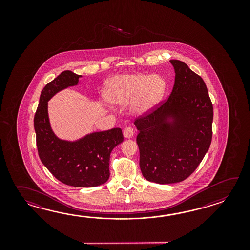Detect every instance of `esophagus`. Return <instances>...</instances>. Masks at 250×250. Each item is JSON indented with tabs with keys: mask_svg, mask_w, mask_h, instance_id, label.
<instances>
[{
	"mask_svg": "<svg viewBox=\"0 0 250 250\" xmlns=\"http://www.w3.org/2000/svg\"><path fill=\"white\" fill-rule=\"evenodd\" d=\"M134 135V131H133V128L131 127H127L124 128L123 130V136L125 138H131Z\"/></svg>",
	"mask_w": 250,
	"mask_h": 250,
	"instance_id": "obj_1",
	"label": "esophagus"
}]
</instances>
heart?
I'll return each instance as SVG.
<instances>
[{
	"mask_svg": "<svg viewBox=\"0 0 250 250\" xmlns=\"http://www.w3.org/2000/svg\"><path fill=\"white\" fill-rule=\"evenodd\" d=\"M165 89V80L159 75L122 74L106 81L103 96L112 106L126 105L133 102V112L143 115L157 106Z\"/></svg>",
	"mask_w": 250,
	"mask_h": 250,
	"instance_id": "1",
	"label": "heart"
}]
</instances>
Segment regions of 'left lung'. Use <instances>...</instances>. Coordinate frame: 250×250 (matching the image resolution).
<instances>
[{"label":"left lung","instance_id":"left-lung-1","mask_svg":"<svg viewBox=\"0 0 250 250\" xmlns=\"http://www.w3.org/2000/svg\"><path fill=\"white\" fill-rule=\"evenodd\" d=\"M175 80L169 98L135 121L144 178L159 184L181 182L197 169L212 141L213 111L208 87L186 63L170 60Z\"/></svg>","mask_w":250,"mask_h":250}]
</instances>
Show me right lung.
<instances>
[{
	"label": "right lung",
	"mask_w": 250,
	"mask_h": 250,
	"mask_svg": "<svg viewBox=\"0 0 250 250\" xmlns=\"http://www.w3.org/2000/svg\"><path fill=\"white\" fill-rule=\"evenodd\" d=\"M81 77L65 70L43 87L34 127L42 165L66 185L90 188L109 180L111 152L123 142V135L120 127L88 133L76 140L62 139L55 135L48 114V102L59 92L78 85Z\"/></svg>",
	"instance_id": "right-lung-1"
}]
</instances>
